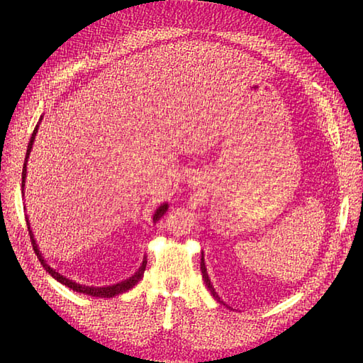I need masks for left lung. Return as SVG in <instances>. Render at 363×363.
<instances>
[{
  "mask_svg": "<svg viewBox=\"0 0 363 363\" xmlns=\"http://www.w3.org/2000/svg\"><path fill=\"white\" fill-rule=\"evenodd\" d=\"M200 267H201V274H203V279H205V281H206V285H208V288H210V291H211V294H213V296H214V298H218V294H216V291H214V288H213V285H211V281H210V277H208V274H206V267H205L203 257H201Z\"/></svg>",
  "mask_w": 363,
  "mask_h": 363,
  "instance_id": "1",
  "label": "left lung"
}]
</instances>
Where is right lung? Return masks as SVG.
<instances>
[{"label": "right lung", "mask_w": 363, "mask_h": 363, "mask_svg": "<svg viewBox=\"0 0 363 363\" xmlns=\"http://www.w3.org/2000/svg\"><path fill=\"white\" fill-rule=\"evenodd\" d=\"M36 131H38V126L35 128L33 130V134H32V138H30V143H28V149H27V157H26V163H23V169H22V189H23V186H26V168H27V158H28V155H30V150H32V145H33V140H35V136H36ZM167 210H168V205L164 203V205H162L158 208V210L155 211V214H153V223H157V220L163 216L164 213H167ZM27 219V218H26ZM27 225H28V233H30V240H32V245H33V250H35V253H36V256H38V259L41 261V264H43V267H45L49 274L52 275L54 279H56L57 281H60V284L62 285H65V286H69L70 290H73V291H78V293H83V294H88V296H94V298H112V296H116V294H121V293H125V291H128V290H131V288L138 284V281L143 279V275H144V270H145V266H147V259H144L143 261V266L139 267V270L136 274L133 275V277H130L128 280H125V281H121V284H116V285H112V286H84V285H79V284H75V281H72V280H69V279H65L64 275H60L59 272H56V270L54 269H51L46 264V261L43 259V256H41V253H40V250H38V247H36V243H35V238H33V233H32V230H30V224H28V219H27Z\"/></svg>", "instance_id": "1"}]
</instances>
